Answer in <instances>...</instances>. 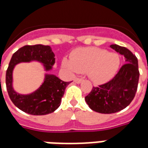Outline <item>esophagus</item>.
<instances>
[{"label":"esophagus","mask_w":148,"mask_h":148,"mask_svg":"<svg viewBox=\"0 0 148 148\" xmlns=\"http://www.w3.org/2000/svg\"><path fill=\"white\" fill-rule=\"evenodd\" d=\"M74 82H75V83H76V84H80V83L82 82V79H81L75 78V79H74Z\"/></svg>","instance_id":"1"}]
</instances>
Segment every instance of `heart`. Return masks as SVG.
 Wrapping results in <instances>:
<instances>
[{"mask_svg":"<svg viewBox=\"0 0 148 148\" xmlns=\"http://www.w3.org/2000/svg\"><path fill=\"white\" fill-rule=\"evenodd\" d=\"M63 65L73 73H87L95 84L110 80L117 73L121 60L119 55L96 47L76 49L71 55V60L64 58Z\"/></svg>","mask_w":148,"mask_h":148,"instance_id":"heart-1","label":"heart"}]
</instances>
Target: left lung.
<instances>
[{
  "mask_svg": "<svg viewBox=\"0 0 148 148\" xmlns=\"http://www.w3.org/2000/svg\"><path fill=\"white\" fill-rule=\"evenodd\" d=\"M110 47L125 57L126 63L111 80L93 87L85 97L89 107L100 114H114L126 108L134 99L140 77L136 57L125 47L116 44Z\"/></svg>",
  "mask_w": 148,
  "mask_h": 148,
  "instance_id": "1",
  "label": "left lung"
}]
</instances>
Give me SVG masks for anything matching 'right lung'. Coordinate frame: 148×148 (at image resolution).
I'll list each match as a JSON object with an SVG mask.
<instances>
[{
    "label": "right lung",
    "mask_w": 148,
    "mask_h": 148,
    "mask_svg": "<svg viewBox=\"0 0 148 148\" xmlns=\"http://www.w3.org/2000/svg\"><path fill=\"white\" fill-rule=\"evenodd\" d=\"M54 57L50 46L41 44L23 46L13 53L6 71V87L12 102L19 110L31 115H46L60 106L69 82L63 81L56 75L46 74L42 84L29 95H20L12 87V71L16 64L37 61L43 64L46 71H49L55 63Z\"/></svg>",
    "instance_id": "right-lung-1"
}]
</instances>
